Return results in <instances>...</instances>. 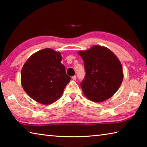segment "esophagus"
Returning a JSON list of instances; mask_svg holds the SVG:
<instances>
[{
    "label": "esophagus",
    "mask_w": 147,
    "mask_h": 147,
    "mask_svg": "<svg viewBox=\"0 0 147 147\" xmlns=\"http://www.w3.org/2000/svg\"><path fill=\"white\" fill-rule=\"evenodd\" d=\"M72 79H73V80H76V76H73V77H72Z\"/></svg>",
    "instance_id": "esophagus-1"
}]
</instances>
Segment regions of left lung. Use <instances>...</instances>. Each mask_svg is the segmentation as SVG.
Here are the masks:
<instances>
[{"mask_svg":"<svg viewBox=\"0 0 147 147\" xmlns=\"http://www.w3.org/2000/svg\"><path fill=\"white\" fill-rule=\"evenodd\" d=\"M78 53L86 72L80 84L84 95L95 102L111 98L123 80V67L117 57L109 49L99 45Z\"/></svg>","mask_w":147,"mask_h":147,"instance_id":"left-lung-1","label":"left lung"}]
</instances>
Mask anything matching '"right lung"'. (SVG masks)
Wrapping results in <instances>:
<instances>
[{
  "mask_svg": "<svg viewBox=\"0 0 147 147\" xmlns=\"http://www.w3.org/2000/svg\"><path fill=\"white\" fill-rule=\"evenodd\" d=\"M61 59L59 52L44 49L32 54L24 64L21 85L34 100L47 105L62 95L71 78L66 74Z\"/></svg>",
  "mask_w": 147,
  "mask_h": 147,
  "instance_id": "obj_1",
  "label": "right lung"
}]
</instances>
